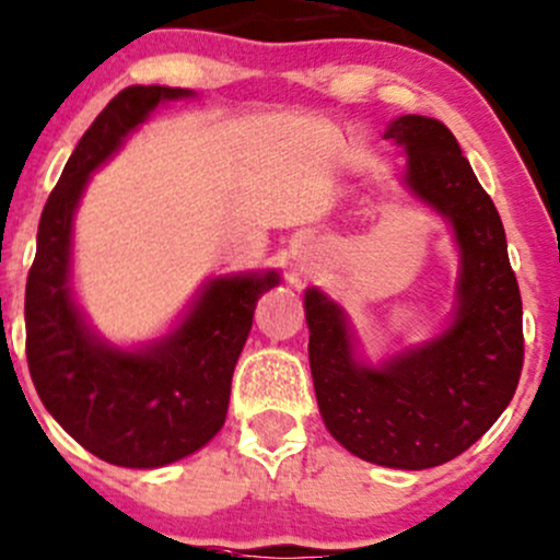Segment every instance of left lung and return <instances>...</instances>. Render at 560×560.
<instances>
[{
	"label": "left lung",
	"mask_w": 560,
	"mask_h": 560,
	"mask_svg": "<svg viewBox=\"0 0 560 560\" xmlns=\"http://www.w3.org/2000/svg\"><path fill=\"white\" fill-rule=\"evenodd\" d=\"M385 138L404 143L413 194L456 230V319L432 343L370 370L353 361L340 308L308 291V361L322 419L340 445L380 466L430 469L475 445L514 398L524 364L522 293L501 214L456 136L435 117L404 115Z\"/></svg>",
	"instance_id": "obj_1"
}]
</instances>
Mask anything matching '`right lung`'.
<instances>
[{
	"label": "right lung",
	"mask_w": 560,
	"mask_h": 560,
	"mask_svg": "<svg viewBox=\"0 0 560 560\" xmlns=\"http://www.w3.org/2000/svg\"><path fill=\"white\" fill-rule=\"evenodd\" d=\"M186 89L130 85L98 112L65 164L38 222L25 282V357L46 411L102 462L156 469L207 445L225 424L259 295L278 275L212 280L162 343L128 353L91 338L70 299V230L85 177L162 98Z\"/></svg>",
	"instance_id": "1"
}]
</instances>
